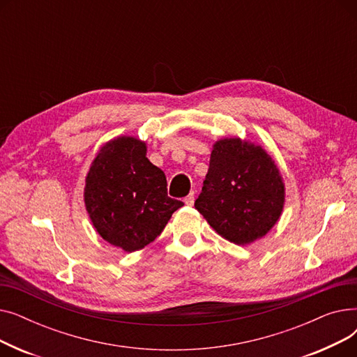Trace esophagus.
Wrapping results in <instances>:
<instances>
[{
    "label": "esophagus",
    "instance_id": "obj_1",
    "mask_svg": "<svg viewBox=\"0 0 357 357\" xmlns=\"http://www.w3.org/2000/svg\"><path fill=\"white\" fill-rule=\"evenodd\" d=\"M194 201H195V194L194 192H191L188 197L185 198V204L186 205H194Z\"/></svg>",
    "mask_w": 357,
    "mask_h": 357
}]
</instances>
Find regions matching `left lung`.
<instances>
[{"label": "left lung", "mask_w": 357, "mask_h": 357, "mask_svg": "<svg viewBox=\"0 0 357 357\" xmlns=\"http://www.w3.org/2000/svg\"><path fill=\"white\" fill-rule=\"evenodd\" d=\"M285 183L275 159L248 139L213 144L195 208L222 238L238 246L265 237L282 215Z\"/></svg>", "instance_id": "obj_1"}]
</instances>
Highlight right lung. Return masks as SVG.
Here are the masks:
<instances>
[{
  "mask_svg": "<svg viewBox=\"0 0 357 357\" xmlns=\"http://www.w3.org/2000/svg\"><path fill=\"white\" fill-rule=\"evenodd\" d=\"M146 153V142L114 137L100 147L85 176L84 202L93 229L128 253L152 243L183 205L167 197L166 176Z\"/></svg>",
  "mask_w": 357,
  "mask_h": 357,
  "instance_id": "obj_1",
  "label": "right lung"
}]
</instances>
